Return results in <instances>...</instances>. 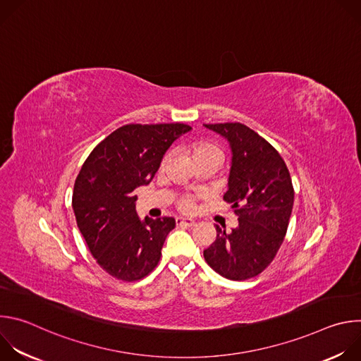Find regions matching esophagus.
<instances>
[{"label": "esophagus", "mask_w": 361, "mask_h": 361, "mask_svg": "<svg viewBox=\"0 0 361 361\" xmlns=\"http://www.w3.org/2000/svg\"><path fill=\"white\" fill-rule=\"evenodd\" d=\"M176 224H177L178 227H192V226H195V221L191 220V219L177 217V219H176Z\"/></svg>", "instance_id": "1"}]
</instances>
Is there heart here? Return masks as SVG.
Segmentation results:
<instances>
[{"label":"heart","instance_id":"obj_1","mask_svg":"<svg viewBox=\"0 0 361 361\" xmlns=\"http://www.w3.org/2000/svg\"><path fill=\"white\" fill-rule=\"evenodd\" d=\"M190 156H191V160L192 161H197V160H201V159H216L219 161H221V149L217 144L214 142H209V141H202V142H198V144H194L191 148H190ZM169 161V156H166L161 161V167H164ZM180 207L185 212H190L192 210L194 207V200L191 197H185L180 201Z\"/></svg>","mask_w":361,"mask_h":361}]
</instances>
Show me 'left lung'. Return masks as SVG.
Here are the masks:
<instances>
[{"instance_id":"1","label":"left lung","mask_w":361,"mask_h":361,"mask_svg":"<svg viewBox=\"0 0 361 361\" xmlns=\"http://www.w3.org/2000/svg\"><path fill=\"white\" fill-rule=\"evenodd\" d=\"M226 137L233 151L224 200L238 226L226 233L216 226L214 243L204 259L228 280H247L264 271L284 241L294 202L288 169L279 151L241 123L204 124Z\"/></svg>"}]
</instances>
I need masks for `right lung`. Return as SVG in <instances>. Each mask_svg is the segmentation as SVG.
I'll return each instance as SVG.
<instances>
[{
  "mask_svg": "<svg viewBox=\"0 0 361 361\" xmlns=\"http://www.w3.org/2000/svg\"><path fill=\"white\" fill-rule=\"evenodd\" d=\"M191 127L127 124L102 140L84 161L74 184L77 226L99 267L123 281H137L157 267L173 217L141 221L134 190L157 173L169 147Z\"/></svg>",
  "mask_w": 361,
  "mask_h": 361,
  "instance_id": "1",
  "label": "right lung"
}]
</instances>
